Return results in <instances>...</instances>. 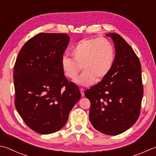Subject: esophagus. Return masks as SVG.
<instances>
[{
    "mask_svg": "<svg viewBox=\"0 0 156 156\" xmlns=\"http://www.w3.org/2000/svg\"><path fill=\"white\" fill-rule=\"evenodd\" d=\"M84 89L83 88H80V92H81V96L83 97L84 96Z\"/></svg>",
    "mask_w": 156,
    "mask_h": 156,
    "instance_id": "1",
    "label": "esophagus"
}]
</instances>
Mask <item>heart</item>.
<instances>
[{"instance_id":"1","label":"heart","mask_w":156,"mask_h":156,"mask_svg":"<svg viewBox=\"0 0 156 156\" xmlns=\"http://www.w3.org/2000/svg\"><path fill=\"white\" fill-rule=\"evenodd\" d=\"M72 58L64 56L61 66L64 75L74 80L77 77L81 68L84 72L76 82L87 86L95 82L99 83L112 69L116 57L115 48L110 41L105 38H90L79 42L70 52Z\"/></svg>"}]
</instances>
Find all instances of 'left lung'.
I'll return each instance as SVG.
<instances>
[{"instance_id":"obj_1","label":"left lung","mask_w":156,"mask_h":156,"mask_svg":"<svg viewBox=\"0 0 156 156\" xmlns=\"http://www.w3.org/2000/svg\"><path fill=\"white\" fill-rule=\"evenodd\" d=\"M112 39L116 57L112 69L102 81L84 92L90 101V121L107 135L125 132L137 121L143 96L141 64L133 48L118 34Z\"/></svg>"}]
</instances>
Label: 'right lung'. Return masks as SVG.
Wrapping results in <instances>:
<instances>
[{
  "mask_svg": "<svg viewBox=\"0 0 156 156\" xmlns=\"http://www.w3.org/2000/svg\"><path fill=\"white\" fill-rule=\"evenodd\" d=\"M69 40L65 34L41 33L24 44L15 63L16 108L27 126L41 134L61 129L81 98L61 66Z\"/></svg>",
  "mask_w": 156,
  "mask_h": 156,
  "instance_id": "1",
  "label": "right lung"
}]
</instances>
